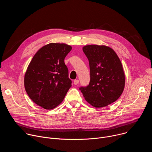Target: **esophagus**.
<instances>
[{"label":"esophagus","mask_w":152,"mask_h":152,"mask_svg":"<svg viewBox=\"0 0 152 152\" xmlns=\"http://www.w3.org/2000/svg\"><path fill=\"white\" fill-rule=\"evenodd\" d=\"M79 80L78 79H75V80H74V84L75 85H77V84H78V83H79Z\"/></svg>","instance_id":"1"}]
</instances>
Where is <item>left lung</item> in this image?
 Masks as SVG:
<instances>
[{
    "mask_svg": "<svg viewBox=\"0 0 152 152\" xmlns=\"http://www.w3.org/2000/svg\"><path fill=\"white\" fill-rule=\"evenodd\" d=\"M89 61L90 81L80 87L86 101L95 107H104L115 102L121 95L125 75L121 62L110 47L87 45L82 48Z\"/></svg>",
    "mask_w": 152,
    "mask_h": 152,
    "instance_id": "left-lung-1",
    "label": "left lung"
}]
</instances>
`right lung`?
Returning <instances> with one entry per match:
<instances>
[{
    "mask_svg": "<svg viewBox=\"0 0 152 152\" xmlns=\"http://www.w3.org/2000/svg\"><path fill=\"white\" fill-rule=\"evenodd\" d=\"M72 48L64 43H50L35 54L24 79L30 99L46 110H52L63 100L72 86L64 59Z\"/></svg>",
    "mask_w": 152,
    "mask_h": 152,
    "instance_id": "1",
    "label": "right lung"
}]
</instances>
